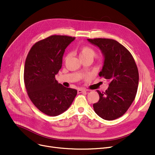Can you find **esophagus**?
<instances>
[{
	"mask_svg": "<svg viewBox=\"0 0 155 155\" xmlns=\"http://www.w3.org/2000/svg\"><path fill=\"white\" fill-rule=\"evenodd\" d=\"M77 92H78V94H81V93L85 92H86V91H85V90H83V89H78Z\"/></svg>",
	"mask_w": 155,
	"mask_h": 155,
	"instance_id": "esophagus-1",
	"label": "esophagus"
}]
</instances>
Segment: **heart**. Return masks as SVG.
<instances>
[{"label": "heart", "instance_id": "obj_1", "mask_svg": "<svg viewBox=\"0 0 155 155\" xmlns=\"http://www.w3.org/2000/svg\"><path fill=\"white\" fill-rule=\"evenodd\" d=\"M95 56L96 53L92 48L88 46H83L80 48L79 53L80 58H85V57H91V58H94ZM68 55L67 56V58H68Z\"/></svg>", "mask_w": 155, "mask_h": 155}]
</instances>
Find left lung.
Returning a JSON list of instances; mask_svg holds the SVG:
<instances>
[{"mask_svg":"<svg viewBox=\"0 0 155 155\" xmlns=\"http://www.w3.org/2000/svg\"><path fill=\"white\" fill-rule=\"evenodd\" d=\"M98 47L104 56L99 76L107 79L105 92L97 91L99 100L93 107L103 119L114 120L124 114L134 101L139 83V73L132 54L117 41L111 39H87Z\"/></svg>","mask_w":155,"mask_h":155,"instance_id":"left-lung-1","label":"left lung"}]
</instances>
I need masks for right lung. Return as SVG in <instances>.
I'll return each mask as SVG.
<instances>
[{"instance_id":"1","label":"right lung","mask_w":155,"mask_h":155,"mask_svg":"<svg viewBox=\"0 0 155 155\" xmlns=\"http://www.w3.org/2000/svg\"><path fill=\"white\" fill-rule=\"evenodd\" d=\"M75 39L49 36L32 46L26 58L24 79L28 96L48 116H56L66 111L77 94L75 89L65 87L55 79L62 66L65 49Z\"/></svg>"}]
</instances>
